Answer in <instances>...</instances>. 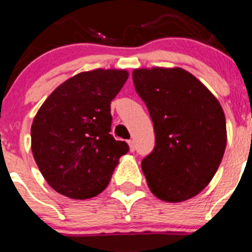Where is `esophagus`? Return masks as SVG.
<instances>
[{"mask_svg":"<svg viewBox=\"0 0 252 252\" xmlns=\"http://www.w3.org/2000/svg\"><path fill=\"white\" fill-rule=\"evenodd\" d=\"M128 142V148H130V151H135V149H136V145H135V141L133 140H130Z\"/></svg>","mask_w":252,"mask_h":252,"instance_id":"esophagus-1","label":"esophagus"}]
</instances>
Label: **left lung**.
Masks as SVG:
<instances>
[{"label":"left lung","instance_id":"left-lung-1","mask_svg":"<svg viewBox=\"0 0 252 252\" xmlns=\"http://www.w3.org/2000/svg\"><path fill=\"white\" fill-rule=\"evenodd\" d=\"M132 79L155 131L141 168L151 193L169 203L188 201L215 177L227 144L226 119L212 92L182 68H137Z\"/></svg>","mask_w":252,"mask_h":252}]
</instances>
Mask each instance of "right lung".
I'll use <instances>...</instances> for the list:
<instances>
[{
	"label": "right lung",
	"mask_w": 252,
	"mask_h": 252,
	"mask_svg": "<svg viewBox=\"0 0 252 252\" xmlns=\"http://www.w3.org/2000/svg\"><path fill=\"white\" fill-rule=\"evenodd\" d=\"M128 78L125 69H93L69 78L45 99L31 125V150L51 188L88 199L110 183L125 141L110 133L111 101Z\"/></svg>",
	"instance_id": "add662e5"
}]
</instances>
